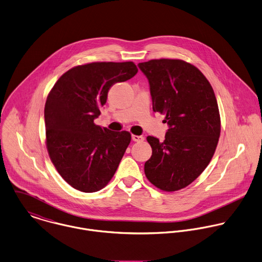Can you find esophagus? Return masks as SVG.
<instances>
[{"label": "esophagus", "mask_w": 262, "mask_h": 262, "mask_svg": "<svg viewBox=\"0 0 262 262\" xmlns=\"http://www.w3.org/2000/svg\"><path fill=\"white\" fill-rule=\"evenodd\" d=\"M132 139L134 142H143L145 140V138L143 136H136V135H133Z\"/></svg>", "instance_id": "obj_1"}]
</instances>
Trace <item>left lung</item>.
Here are the masks:
<instances>
[{"instance_id": "left-lung-1", "label": "left lung", "mask_w": 262, "mask_h": 262, "mask_svg": "<svg viewBox=\"0 0 262 262\" xmlns=\"http://www.w3.org/2000/svg\"><path fill=\"white\" fill-rule=\"evenodd\" d=\"M147 76L153 111L165 115V140L147 137L152 156L145 174L156 188L174 192L192 184L212 159L221 136L213 89L194 65L180 59L139 63Z\"/></svg>"}]
</instances>
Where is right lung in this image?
Masks as SVG:
<instances>
[{"instance_id": "obj_1", "label": "right lung", "mask_w": 262, "mask_h": 262, "mask_svg": "<svg viewBox=\"0 0 262 262\" xmlns=\"http://www.w3.org/2000/svg\"><path fill=\"white\" fill-rule=\"evenodd\" d=\"M138 72L129 62L75 66L56 81L45 105L46 146L52 163L72 188L93 193L113 178L132 136L95 124L108 91Z\"/></svg>"}]
</instances>
